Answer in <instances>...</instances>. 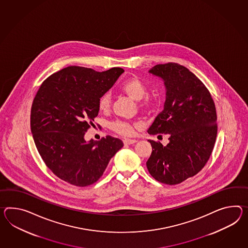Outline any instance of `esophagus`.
<instances>
[{"instance_id": "esophagus-1", "label": "esophagus", "mask_w": 248, "mask_h": 248, "mask_svg": "<svg viewBox=\"0 0 248 248\" xmlns=\"http://www.w3.org/2000/svg\"><path fill=\"white\" fill-rule=\"evenodd\" d=\"M136 142H137V140H133V139L124 140V144H126V145H131V144H133V143H136Z\"/></svg>"}]
</instances>
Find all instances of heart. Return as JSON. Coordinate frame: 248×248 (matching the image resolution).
<instances>
[{"label":"heart","instance_id":"heart-1","mask_svg":"<svg viewBox=\"0 0 248 248\" xmlns=\"http://www.w3.org/2000/svg\"><path fill=\"white\" fill-rule=\"evenodd\" d=\"M122 91L126 94L127 96L131 97L135 101H140L147 94V87L143 81L137 78H131L125 80L121 87ZM155 97H146L140 104V108L143 109H151L156 105ZM111 107V95L109 93H105L102 97L98 100V108L102 111H108ZM110 128L121 135L128 136L133 133V128L132 124L124 121L113 122L110 124Z\"/></svg>","mask_w":248,"mask_h":248}]
</instances>
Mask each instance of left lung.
Segmentation results:
<instances>
[{
	"label": "left lung",
	"instance_id": "left-lung-1",
	"mask_svg": "<svg viewBox=\"0 0 248 248\" xmlns=\"http://www.w3.org/2000/svg\"><path fill=\"white\" fill-rule=\"evenodd\" d=\"M149 73L163 79L166 100L148 133L168 134L169 142L149 140L147 169L157 181L177 185L199 173L211 157L217 137L215 105L204 84L183 65L157 64Z\"/></svg>",
	"mask_w": 248,
	"mask_h": 248
}]
</instances>
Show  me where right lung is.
Wrapping results in <instances>:
<instances>
[{"label":"right lung","mask_w":248,"mask_h":248,"mask_svg":"<svg viewBox=\"0 0 248 248\" xmlns=\"http://www.w3.org/2000/svg\"><path fill=\"white\" fill-rule=\"evenodd\" d=\"M124 71L106 72L69 66L46 79L32 103L31 133L44 162L56 176L76 186L97 182L121 149L108 135L86 141L85 133L98 115V100Z\"/></svg>","instance_id":"obj_1"}]
</instances>
